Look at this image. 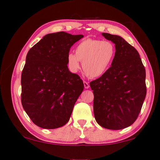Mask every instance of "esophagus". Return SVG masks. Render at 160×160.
Wrapping results in <instances>:
<instances>
[{"mask_svg": "<svg viewBox=\"0 0 160 160\" xmlns=\"http://www.w3.org/2000/svg\"><path fill=\"white\" fill-rule=\"evenodd\" d=\"M84 88H89V84L87 82L84 81Z\"/></svg>", "mask_w": 160, "mask_h": 160, "instance_id": "obj_1", "label": "esophagus"}]
</instances>
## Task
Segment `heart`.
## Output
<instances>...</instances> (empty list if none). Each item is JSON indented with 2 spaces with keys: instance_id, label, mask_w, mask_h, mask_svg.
I'll return each mask as SVG.
<instances>
[{
  "instance_id": "obj_1",
  "label": "heart",
  "mask_w": 160,
  "mask_h": 160,
  "mask_svg": "<svg viewBox=\"0 0 160 160\" xmlns=\"http://www.w3.org/2000/svg\"><path fill=\"white\" fill-rule=\"evenodd\" d=\"M116 47L110 41L87 38L77 44L75 54L69 53L67 63L72 72H76L82 61V69L88 76L100 77L112 65L116 54Z\"/></svg>"
}]
</instances>
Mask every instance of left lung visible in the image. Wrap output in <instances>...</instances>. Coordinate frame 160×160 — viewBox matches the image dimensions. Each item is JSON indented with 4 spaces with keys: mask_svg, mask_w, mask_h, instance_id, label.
I'll return each mask as SVG.
<instances>
[{
    "mask_svg": "<svg viewBox=\"0 0 160 160\" xmlns=\"http://www.w3.org/2000/svg\"><path fill=\"white\" fill-rule=\"evenodd\" d=\"M116 44V54L104 74L90 82L97 122L110 130L132 125L141 112L147 87L145 69L138 51L119 36L102 34Z\"/></svg>",
    "mask_w": 160,
    "mask_h": 160,
    "instance_id": "left-lung-1",
    "label": "left lung"
}]
</instances>
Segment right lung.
Returning <instances> with one entry per match:
<instances>
[{"mask_svg": "<svg viewBox=\"0 0 160 160\" xmlns=\"http://www.w3.org/2000/svg\"><path fill=\"white\" fill-rule=\"evenodd\" d=\"M83 37L64 32L48 34L28 52L22 73V104L40 128L67 124L83 91V81L69 71L67 63L69 49Z\"/></svg>", "mask_w": 160, "mask_h": 160, "instance_id": "1", "label": "right lung"}]
</instances>
